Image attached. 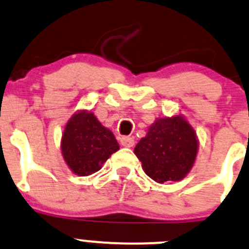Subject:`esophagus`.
<instances>
[{"mask_svg": "<svg viewBox=\"0 0 249 249\" xmlns=\"http://www.w3.org/2000/svg\"><path fill=\"white\" fill-rule=\"evenodd\" d=\"M121 145L124 146V147H132L134 145V139L129 137H124L121 139Z\"/></svg>", "mask_w": 249, "mask_h": 249, "instance_id": "esophagus-1", "label": "esophagus"}]
</instances>
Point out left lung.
Wrapping results in <instances>:
<instances>
[{"instance_id":"obj_1","label":"left lung","mask_w":249,"mask_h":249,"mask_svg":"<svg viewBox=\"0 0 249 249\" xmlns=\"http://www.w3.org/2000/svg\"><path fill=\"white\" fill-rule=\"evenodd\" d=\"M199 139L181 114L158 117L134 147L142 170L158 183L181 181L196 163Z\"/></svg>"}]
</instances>
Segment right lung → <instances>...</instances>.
Returning <instances> with one entry per match:
<instances>
[{"label": "right lung", "instance_id": "1", "mask_svg": "<svg viewBox=\"0 0 249 249\" xmlns=\"http://www.w3.org/2000/svg\"><path fill=\"white\" fill-rule=\"evenodd\" d=\"M119 148L111 130L86 109L74 112L63 128L61 153L71 173L78 176H89L101 170Z\"/></svg>", "mask_w": 249, "mask_h": 249}]
</instances>
